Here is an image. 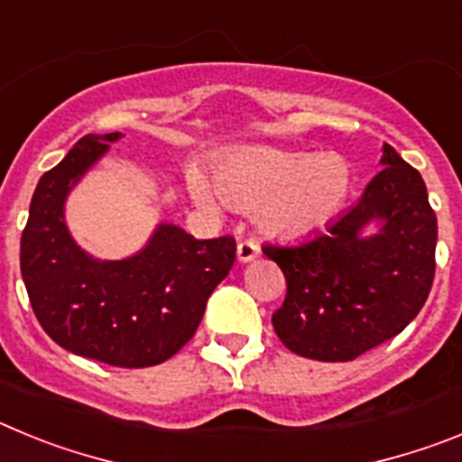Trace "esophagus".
<instances>
[{
	"label": "esophagus",
	"instance_id": "esophagus-1",
	"mask_svg": "<svg viewBox=\"0 0 462 462\" xmlns=\"http://www.w3.org/2000/svg\"><path fill=\"white\" fill-rule=\"evenodd\" d=\"M236 254H238L240 263H250V261H254L256 256L261 254V250L254 240H243V243H238V250H236Z\"/></svg>",
	"mask_w": 462,
	"mask_h": 462
}]
</instances>
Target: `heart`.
I'll return each instance as SVG.
<instances>
[{
    "label": "heart",
    "mask_w": 462,
    "mask_h": 462,
    "mask_svg": "<svg viewBox=\"0 0 462 462\" xmlns=\"http://www.w3.org/2000/svg\"><path fill=\"white\" fill-rule=\"evenodd\" d=\"M215 187L199 173L189 175L199 206L217 210L224 199L240 210H256V224L271 238L298 240L321 231L342 210L349 169L333 154L254 145L226 154L215 166Z\"/></svg>",
    "instance_id": "1"
}]
</instances>
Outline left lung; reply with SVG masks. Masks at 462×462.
Returning <instances> with one entry per match:
<instances>
[{
	"mask_svg": "<svg viewBox=\"0 0 462 462\" xmlns=\"http://www.w3.org/2000/svg\"><path fill=\"white\" fill-rule=\"evenodd\" d=\"M379 164L356 206L324 234L263 247L287 277L273 328L298 356L354 361L398 336L430 293L438 217L426 182L389 143Z\"/></svg>",
	"mask_w": 462,
	"mask_h": 462,
	"instance_id": "1",
	"label": "left lung"
}]
</instances>
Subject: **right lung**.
<instances>
[{
  "mask_svg": "<svg viewBox=\"0 0 462 462\" xmlns=\"http://www.w3.org/2000/svg\"><path fill=\"white\" fill-rule=\"evenodd\" d=\"M120 138L88 134L43 173L20 240V271L36 319L57 345L117 368H148L191 340L208 298L234 266L236 240H196L162 222L126 259L88 254L69 231L64 206Z\"/></svg>",
  "mask_w": 462,
  "mask_h": 462,
  "instance_id": "right-lung-1",
  "label": "right lung"
}]
</instances>
